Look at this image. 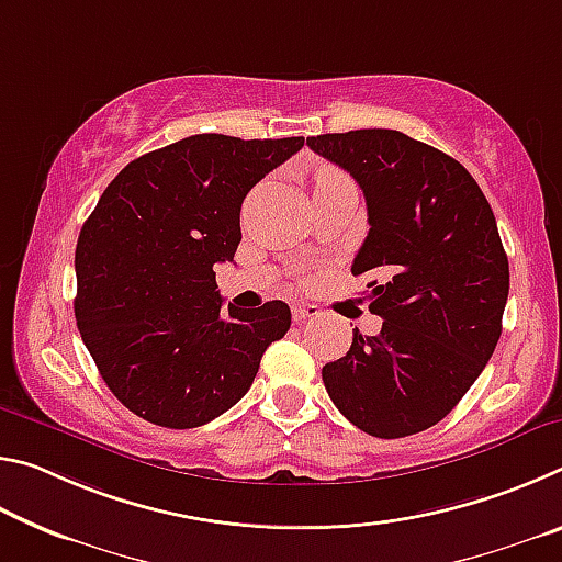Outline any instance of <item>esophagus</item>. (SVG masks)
Returning <instances> with one entry per match:
<instances>
[{"mask_svg": "<svg viewBox=\"0 0 562 562\" xmlns=\"http://www.w3.org/2000/svg\"><path fill=\"white\" fill-rule=\"evenodd\" d=\"M292 317H294V322L315 319V317H319V307H317V304H294Z\"/></svg>", "mask_w": 562, "mask_h": 562, "instance_id": "obj_1", "label": "esophagus"}]
</instances>
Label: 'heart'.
<instances>
[{
  "label": "heart",
  "mask_w": 562,
  "mask_h": 562,
  "mask_svg": "<svg viewBox=\"0 0 562 562\" xmlns=\"http://www.w3.org/2000/svg\"><path fill=\"white\" fill-rule=\"evenodd\" d=\"M329 176H335V173H319V178H317V183H319V180H325V178H329Z\"/></svg>",
  "instance_id": "obj_1"
}]
</instances>
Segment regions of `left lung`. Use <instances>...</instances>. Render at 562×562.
I'll use <instances>...</instances> for the list:
<instances>
[{
	"mask_svg": "<svg viewBox=\"0 0 562 562\" xmlns=\"http://www.w3.org/2000/svg\"><path fill=\"white\" fill-rule=\"evenodd\" d=\"M307 146L364 190L369 233L351 272L372 274L369 310L384 319L322 367L327 394L376 439L429 429L498 345L510 274L496 217L459 160L402 131L325 133Z\"/></svg>",
	"mask_w": 562,
	"mask_h": 562,
	"instance_id": "obj_1",
	"label": "left lung"
}]
</instances>
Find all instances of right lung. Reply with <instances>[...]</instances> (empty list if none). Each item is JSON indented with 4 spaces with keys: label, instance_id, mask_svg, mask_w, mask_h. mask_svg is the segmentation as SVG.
Segmentation results:
<instances>
[{
    "label": "right lung",
    "instance_id": "1",
    "mask_svg": "<svg viewBox=\"0 0 562 562\" xmlns=\"http://www.w3.org/2000/svg\"><path fill=\"white\" fill-rule=\"evenodd\" d=\"M302 136L198 133L150 150L103 190L76 243V327L119 402L166 429H195L240 402L290 329L280 300L223 307L217 262H233L240 207Z\"/></svg>",
    "mask_w": 562,
    "mask_h": 562
}]
</instances>
